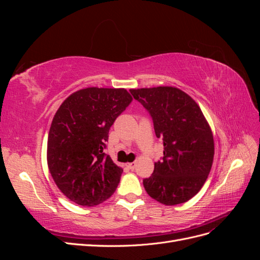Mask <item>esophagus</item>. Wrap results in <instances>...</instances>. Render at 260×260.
Listing matches in <instances>:
<instances>
[{
	"label": "esophagus",
	"mask_w": 260,
	"mask_h": 260,
	"mask_svg": "<svg viewBox=\"0 0 260 260\" xmlns=\"http://www.w3.org/2000/svg\"><path fill=\"white\" fill-rule=\"evenodd\" d=\"M136 161H133V162H130V164H128V167H129V169H131V170H135V168H136Z\"/></svg>",
	"instance_id": "esophagus-1"
}]
</instances>
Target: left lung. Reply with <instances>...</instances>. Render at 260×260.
Wrapping results in <instances>:
<instances>
[{"label":"left lung","mask_w":260,"mask_h":260,"mask_svg":"<svg viewBox=\"0 0 260 260\" xmlns=\"http://www.w3.org/2000/svg\"><path fill=\"white\" fill-rule=\"evenodd\" d=\"M132 96L151 115L164 156L143 180L147 194L164 205H178L199 193L209 175L214 138L200 106L172 86L132 89Z\"/></svg>","instance_id":"8db88e82"}]
</instances>
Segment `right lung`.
I'll return each instance as SVG.
<instances>
[{
  "instance_id": "add662e5",
  "label": "right lung",
  "mask_w": 260,
  "mask_h": 260,
  "mask_svg": "<svg viewBox=\"0 0 260 260\" xmlns=\"http://www.w3.org/2000/svg\"><path fill=\"white\" fill-rule=\"evenodd\" d=\"M132 102L124 89L86 88L68 96L49 132L48 165L66 198L95 206L111 198L122 169L104 153L109 129Z\"/></svg>"
}]
</instances>
